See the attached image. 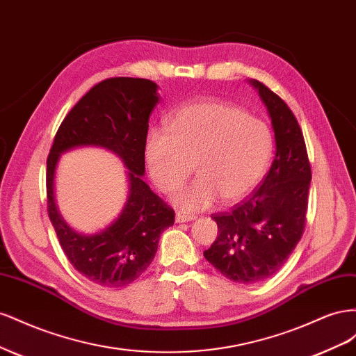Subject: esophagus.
Returning a JSON list of instances; mask_svg holds the SVG:
<instances>
[{
	"instance_id": "34e87169",
	"label": "esophagus",
	"mask_w": 356,
	"mask_h": 356,
	"mask_svg": "<svg viewBox=\"0 0 356 356\" xmlns=\"http://www.w3.org/2000/svg\"><path fill=\"white\" fill-rule=\"evenodd\" d=\"M195 218H196V215L182 212V211H178L177 215H175L177 222H186V221H191V220H195Z\"/></svg>"
}]
</instances>
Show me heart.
Here are the masks:
<instances>
[{"mask_svg": "<svg viewBox=\"0 0 356 356\" xmlns=\"http://www.w3.org/2000/svg\"><path fill=\"white\" fill-rule=\"evenodd\" d=\"M268 127L238 106L200 101L172 113L166 129L149 127L144 138V160L157 188L175 191L191 174L199 175L177 193L175 203L203 209L221 196L234 202L260 181L272 156Z\"/></svg>", "mask_w": 356, "mask_h": 356, "instance_id": "b5f03b06", "label": "heart"}]
</instances>
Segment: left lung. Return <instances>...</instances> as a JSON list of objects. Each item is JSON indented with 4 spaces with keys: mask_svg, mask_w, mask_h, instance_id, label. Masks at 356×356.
Wrapping results in <instances>:
<instances>
[{
    "mask_svg": "<svg viewBox=\"0 0 356 356\" xmlns=\"http://www.w3.org/2000/svg\"><path fill=\"white\" fill-rule=\"evenodd\" d=\"M258 89L275 131L276 156L268 174L250 197L230 212L212 213L218 238L203 252L234 282L255 284L273 276L296 250L306 225L312 168L294 113L266 84Z\"/></svg>",
    "mask_w": 356,
    "mask_h": 356,
    "instance_id": "8db88e82",
    "label": "left lung"
}]
</instances>
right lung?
Here are the masks:
<instances>
[{"instance_id":"add662e5","label":"right lung","mask_w":356,"mask_h":356,"mask_svg":"<svg viewBox=\"0 0 356 356\" xmlns=\"http://www.w3.org/2000/svg\"><path fill=\"white\" fill-rule=\"evenodd\" d=\"M159 102L157 84L145 79H106L86 93L60 123L47 157V212L62 251L77 272L96 285L118 288L136 281L152 264L161 232L175 211L143 181L144 138ZM81 145L108 147L129 169V196L110 228L92 236L75 234L56 208L52 181L58 156Z\"/></svg>"}]
</instances>
